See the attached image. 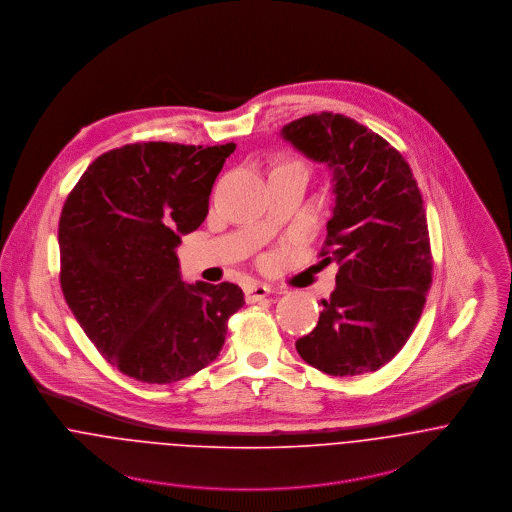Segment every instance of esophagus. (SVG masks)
<instances>
[{
    "mask_svg": "<svg viewBox=\"0 0 512 512\" xmlns=\"http://www.w3.org/2000/svg\"><path fill=\"white\" fill-rule=\"evenodd\" d=\"M269 294H271V286H267V284L251 283L245 286V300L247 302H259Z\"/></svg>",
    "mask_w": 512,
    "mask_h": 512,
    "instance_id": "1",
    "label": "esophagus"
}]
</instances>
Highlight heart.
Wrapping results in <instances>:
<instances>
[{"mask_svg": "<svg viewBox=\"0 0 512 512\" xmlns=\"http://www.w3.org/2000/svg\"><path fill=\"white\" fill-rule=\"evenodd\" d=\"M281 167H304L300 161H286Z\"/></svg>", "mask_w": 512, "mask_h": 512, "instance_id": "heart-1", "label": "heart"}]
</instances>
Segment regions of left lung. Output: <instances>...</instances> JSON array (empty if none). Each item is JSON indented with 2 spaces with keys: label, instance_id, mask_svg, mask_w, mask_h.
Returning <instances> with one entry per match:
<instances>
[{
  "label": "left lung",
  "instance_id": "1",
  "mask_svg": "<svg viewBox=\"0 0 512 512\" xmlns=\"http://www.w3.org/2000/svg\"><path fill=\"white\" fill-rule=\"evenodd\" d=\"M281 135L328 165L336 196L320 253L340 265L336 288L322 298L318 324L296 351L334 377L377 371L410 338L432 284L420 188L395 147L345 115H306Z\"/></svg>",
  "mask_w": 512,
  "mask_h": 512
}]
</instances>
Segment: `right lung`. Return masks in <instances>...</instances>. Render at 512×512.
Here are the masks:
<instances>
[{"mask_svg":"<svg viewBox=\"0 0 512 512\" xmlns=\"http://www.w3.org/2000/svg\"><path fill=\"white\" fill-rule=\"evenodd\" d=\"M235 143H133L100 155L68 194L60 222V286L96 349L127 377L174 383L222 351L243 304L233 283L180 279L176 247L208 216Z\"/></svg>","mask_w":512,"mask_h":512,"instance_id":"right-lung-1","label":"right lung"}]
</instances>
